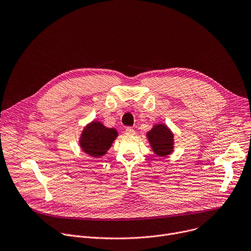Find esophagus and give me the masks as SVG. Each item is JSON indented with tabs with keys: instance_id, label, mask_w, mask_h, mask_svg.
Instances as JSON below:
<instances>
[{
	"instance_id": "obj_1",
	"label": "esophagus",
	"mask_w": 251,
	"mask_h": 251,
	"mask_svg": "<svg viewBox=\"0 0 251 251\" xmlns=\"http://www.w3.org/2000/svg\"><path fill=\"white\" fill-rule=\"evenodd\" d=\"M134 133H136V131H134V129L132 127L126 128V134H127V136H131V134H134Z\"/></svg>"
}]
</instances>
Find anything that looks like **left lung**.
Instances as JSON below:
<instances>
[{"label": "left lung", "mask_w": 251, "mask_h": 251, "mask_svg": "<svg viewBox=\"0 0 251 251\" xmlns=\"http://www.w3.org/2000/svg\"><path fill=\"white\" fill-rule=\"evenodd\" d=\"M148 139L152 148L153 152L160 157H165L173 151V141L174 136L170 129L164 125L155 126L148 132Z\"/></svg>", "instance_id": "left-lung-1"}]
</instances>
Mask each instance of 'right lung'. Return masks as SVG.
Instances as JSON below:
<instances>
[{
  "label": "right lung",
  "instance_id": "obj_1",
  "mask_svg": "<svg viewBox=\"0 0 251 251\" xmlns=\"http://www.w3.org/2000/svg\"><path fill=\"white\" fill-rule=\"evenodd\" d=\"M117 137L118 131L114 128H108L99 122H93L82 131L80 146L89 156L100 158L104 155Z\"/></svg>",
  "mask_w": 251,
  "mask_h": 251
}]
</instances>
